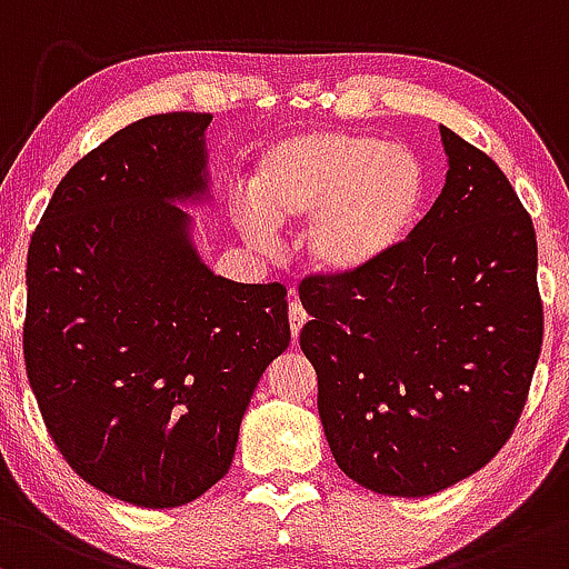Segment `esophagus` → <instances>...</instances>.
I'll use <instances>...</instances> for the list:
<instances>
[{
    "label": "esophagus",
    "instance_id": "esophagus-1",
    "mask_svg": "<svg viewBox=\"0 0 569 569\" xmlns=\"http://www.w3.org/2000/svg\"><path fill=\"white\" fill-rule=\"evenodd\" d=\"M290 330H292V338H296L298 341V336H301V328L306 322H309V317H306V311H303V306L298 303V301H292L290 303Z\"/></svg>",
    "mask_w": 569,
    "mask_h": 569
}]
</instances>
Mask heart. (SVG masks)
<instances>
[{"label":"heart","mask_w":569,"mask_h":569,"mask_svg":"<svg viewBox=\"0 0 569 569\" xmlns=\"http://www.w3.org/2000/svg\"><path fill=\"white\" fill-rule=\"evenodd\" d=\"M236 220L250 244L273 247L271 222L306 220L303 250L322 273L381 263L411 233L427 199L417 152L368 133L309 131L268 144Z\"/></svg>","instance_id":"b5f03b06"}]
</instances>
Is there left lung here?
Instances as JSON below:
<instances>
[{"mask_svg":"<svg viewBox=\"0 0 569 569\" xmlns=\"http://www.w3.org/2000/svg\"><path fill=\"white\" fill-rule=\"evenodd\" d=\"M438 201L381 263L301 282V349L338 468L370 491L427 497L513 436L542 343L538 241L487 152L440 126Z\"/></svg>","mask_w":569,"mask_h":569,"instance_id":"left-lung-1","label":"left lung"}]
</instances>
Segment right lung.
<instances>
[{
    "mask_svg": "<svg viewBox=\"0 0 569 569\" xmlns=\"http://www.w3.org/2000/svg\"><path fill=\"white\" fill-rule=\"evenodd\" d=\"M207 112L137 120L56 188L27 258L23 362L82 481L177 508L231 468L263 370L290 347L287 290L214 277L174 201L207 193Z\"/></svg>",
    "mask_w": 569,
    "mask_h": 569,
    "instance_id": "add662e5",
    "label": "right lung"
}]
</instances>
